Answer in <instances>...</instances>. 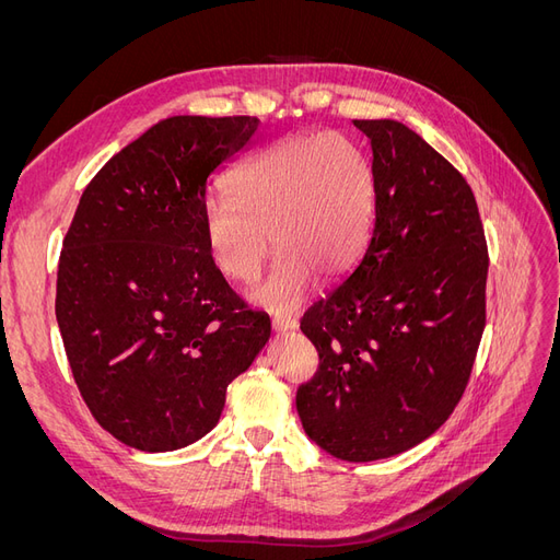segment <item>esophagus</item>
<instances>
[{"label": "esophagus", "instance_id": "1", "mask_svg": "<svg viewBox=\"0 0 560 560\" xmlns=\"http://www.w3.org/2000/svg\"><path fill=\"white\" fill-rule=\"evenodd\" d=\"M270 325H273L276 331H290V329H296L299 322L290 315H273V319H270Z\"/></svg>", "mask_w": 560, "mask_h": 560}]
</instances>
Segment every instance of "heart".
<instances>
[{"instance_id":"heart-1","label":"heart","mask_w":560,"mask_h":560,"mask_svg":"<svg viewBox=\"0 0 560 560\" xmlns=\"http://www.w3.org/2000/svg\"><path fill=\"white\" fill-rule=\"evenodd\" d=\"M376 179L362 151L341 135H303L238 167L229 198L206 208V241L214 264L238 282L257 278L280 257L254 299L292 308L311 276L329 280L360 257L374 219Z\"/></svg>"}]
</instances>
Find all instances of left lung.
Masks as SVG:
<instances>
[{
  "label": "left lung",
  "instance_id": "left-lung-1",
  "mask_svg": "<svg viewBox=\"0 0 560 560\" xmlns=\"http://www.w3.org/2000/svg\"><path fill=\"white\" fill-rule=\"evenodd\" d=\"M354 126L374 154V226L358 268L301 319L319 366L296 409L317 446L369 463L425 442L463 399L488 245L469 184L418 132L389 118Z\"/></svg>",
  "mask_w": 560,
  "mask_h": 560
}]
</instances>
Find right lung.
Returning a JSON list of instances; mask_svg holds the SVG:
<instances>
[{"label":"right lung","mask_w":560,"mask_h":560,"mask_svg":"<svg viewBox=\"0 0 560 560\" xmlns=\"http://www.w3.org/2000/svg\"><path fill=\"white\" fill-rule=\"evenodd\" d=\"M257 116H171L114 154L67 229L56 317L79 393L126 446L206 436L270 319L219 273L206 241L212 175L249 149Z\"/></svg>","instance_id":"obj_1"}]
</instances>
